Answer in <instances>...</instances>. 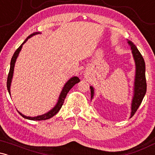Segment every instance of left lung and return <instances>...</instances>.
<instances>
[{"label":"left lung","instance_id":"8db88e82","mask_svg":"<svg viewBox=\"0 0 155 155\" xmlns=\"http://www.w3.org/2000/svg\"><path fill=\"white\" fill-rule=\"evenodd\" d=\"M127 44L130 47L132 51L133 59H134L135 65H136V73H135L134 86H133V95L132 102H131V112L130 118L136 113L138 107L141 104L147 92V81H146L145 76V62L143 57L138 49H137L134 44L131 41L127 40ZM90 92H91V100L93 98L95 90L93 87L90 86Z\"/></svg>","mask_w":155,"mask_h":155}]
</instances>
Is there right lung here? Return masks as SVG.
<instances>
[{
    "mask_svg": "<svg viewBox=\"0 0 155 155\" xmlns=\"http://www.w3.org/2000/svg\"><path fill=\"white\" fill-rule=\"evenodd\" d=\"M40 33H41L40 32H35V33H32L31 35H30L29 36H28V38H27L24 41V42H23V43L21 44L20 46H19V47L15 51V54H14L13 56H12V60H11V63H10L9 73H8V79H7V89H8V93H9L10 95H11L10 88H11V84H12V78H13L14 69H15L16 60H17V58H18L19 54V52H20L21 49H22L23 44L25 43L28 40V38H31L32 36H33V35H35L40 34ZM79 81H80V80L79 78L77 77V76H74V77L71 78V79H69L68 81L65 84V85L63 86V90H62L61 92H60L59 97H58V102H57L56 105H55L54 107L51 108L50 111L47 112V113L44 114H42V115H38V116H37V117H33L25 116V115L22 114V113H20V112L18 111L19 113V114H20L22 117H24L25 119H27V120H35V121L46 120H48V119L51 118V117H54L56 114H58V112L60 110V108H61L62 106H63L64 101H65V97H66L68 92H69V90H70L76 84L79 83Z\"/></svg>",
    "mask_w": 155,
    "mask_h": 155,
    "instance_id": "1",
    "label": "right lung"
}]
</instances>
